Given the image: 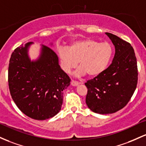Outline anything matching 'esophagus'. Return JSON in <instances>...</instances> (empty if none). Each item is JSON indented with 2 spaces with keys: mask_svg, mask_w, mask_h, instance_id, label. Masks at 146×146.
Masks as SVG:
<instances>
[{
  "mask_svg": "<svg viewBox=\"0 0 146 146\" xmlns=\"http://www.w3.org/2000/svg\"><path fill=\"white\" fill-rule=\"evenodd\" d=\"M78 84H79V83H78L77 81H74V80H72L71 85L72 86H77Z\"/></svg>",
  "mask_w": 146,
  "mask_h": 146,
  "instance_id": "1",
  "label": "esophagus"
}]
</instances>
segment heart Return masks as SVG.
Instances as JSON below:
<instances>
[{"label": "heart", "mask_w": 146, "mask_h": 146, "mask_svg": "<svg viewBox=\"0 0 146 146\" xmlns=\"http://www.w3.org/2000/svg\"><path fill=\"white\" fill-rule=\"evenodd\" d=\"M60 66L69 73L78 64L76 74L96 76L102 74L108 66L113 54V48L108 42H99L92 38L74 40L68 47H60L58 50Z\"/></svg>", "instance_id": "obj_1"}]
</instances>
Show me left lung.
I'll list each match as a JSON object with an SVG mask.
<instances>
[{
	"instance_id": "1",
	"label": "left lung",
	"mask_w": 146,
	"mask_h": 146,
	"mask_svg": "<svg viewBox=\"0 0 146 146\" xmlns=\"http://www.w3.org/2000/svg\"><path fill=\"white\" fill-rule=\"evenodd\" d=\"M115 48L112 63L102 74L85 83L86 102L92 112L112 114L127 105L138 81L137 63L133 47L114 34L106 32Z\"/></svg>"
}]
</instances>
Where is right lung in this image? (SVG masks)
<instances>
[{
	"label": "right lung",
	"instance_id": "right-lung-1",
	"mask_svg": "<svg viewBox=\"0 0 146 146\" xmlns=\"http://www.w3.org/2000/svg\"><path fill=\"white\" fill-rule=\"evenodd\" d=\"M32 44L21 45L11 54L8 69L9 88L21 112L33 119L45 120L59 112L63 90L70 86V78L60 68L58 56L49 47L42 45L38 57L31 60L28 52Z\"/></svg>",
	"mask_w": 146,
	"mask_h": 146
}]
</instances>
